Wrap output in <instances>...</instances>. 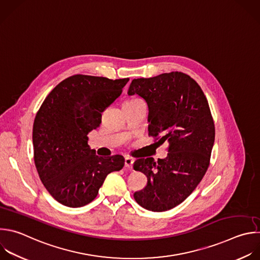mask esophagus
<instances>
[{
  "label": "esophagus",
  "instance_id": "obj_1",
  "mask_svg": "<svg viewBox=\"0 0 260 260\" xmlns=\"http://www.w3.org/2000/svg\"><path fill=\"white\" fill-rule=\"evenodd\" d=\"M134 161H135L134 158H132V157H129V156H126V157H125V166L128 167V168H132Z\"/></svg>",
  "mask_w": 260,
  "mask_h": 260
}]
</instances>
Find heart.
<instances>
[{
	"label": "heart",
	"instance_id": "obj_1",
	"mask_svg": "<svg viewBox=\"0 0 260 260\" xmlns=\"http://www.w3.org/2000/svg\"><path fill=\"white\" fill-rule=\"evenodd\" d=\"M136 100H140V99H132V100H129V101H136Z\"/></svg>",
	"mask_w": 260,
	"mask_h": 260
}]
</instances>
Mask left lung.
<instances>
[{"label":"left lung","mask_w":260,"mask_h":260,"mask_svg":"<svg viewBox=\"0 0 260 260\" xmlns=\"http://www.w3.org/2000/svg\"><path fill=\"white\" fill-rule=\"evenodd\" d=\"M127 94L146 100L149 136L169 143L164 159L134 162V169L147 177L134 198L145 209L169 210L192 194L208 169L215 138L208 101L200 85L179 71L133 79Z\"/></svg>","instance_id":"left-lung-1"}]
</instances>
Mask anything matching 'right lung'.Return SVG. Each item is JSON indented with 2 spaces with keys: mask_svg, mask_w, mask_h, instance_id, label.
I'll return each mask as SVG.
<instances>
[{
  "mask_svg": "<svg viewBox=\"0 0 260 260\" xmlns=\"http://www.w3.org/2000/svg\"><path fill=\"white\" fill-rule=\"evenodd\" d=\"M128 78L75 74L46 97L34 122V159L51 196L68 207H81L98 195L107 175L124 165L121 155L102 157L88 145L102 112L122 93Z\"/></svg>",
  "mask_w": 260,
  "mask_h": 260,
  "instance_id": "obj_1",
  "label": "right lung"
}]
</instances>
